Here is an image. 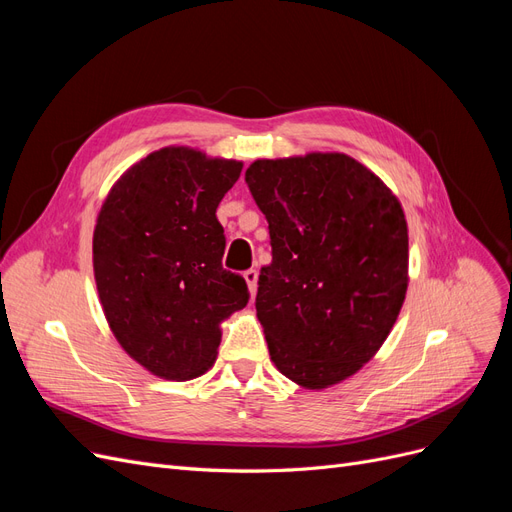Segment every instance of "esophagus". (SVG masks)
<instances>
[{
  "label": "esophagus",
  "mask_w": 512,
  "mask_h": 512,
  "mask_svg": "<svg viewBox=\"0 0 512 512\" xmlns=\"http://www.w3.org/2000/svg\"><path fill=\"white\" fill-rule=\"evenodd\" d=\"M243 277H245V282H247V288H250L252 297H254L256 290H258V271H256V269H247V271L243 273Z\"/></svg>",
  "instance_id": "esophagus-1"
}]
</instances>
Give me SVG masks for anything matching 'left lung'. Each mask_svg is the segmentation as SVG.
<instances>
[{"mask_svg":"<svg viewBox=\"0 0 512 512\" xmlns=\"http://www.w3.org/2000/svg\"><path fill=\"white\" fill-rule=\"evenodd\" d=\"M271 237L256 314L286 378L327 389L389 337L408 288L399 200L344 153L256 160L245 170Z\"/></svg>","mask_w":512,"mask_h":512,"instance_id":"8db88e82","label":"left lung"}]
</instances>
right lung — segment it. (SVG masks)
I'll list each match as a JSON object with an SVG mask.
<instances>
[{"label":"right lung","mask_w":512,"mask_h":512,"mask_svg":"<svg viewBox=\"0 0 512 512\" xmlns=\"http://www.w3.org/2000/svg\"><path fill=\"white\" fill-rule=\"evenodd\" d=\"M241 162L166 147L113 185L94 230V273L121 348L151 374L190 380L213 365L220 322L250 301L222 267L220 200Z\"/></svg>","instance_id":"right-lung-1"}]
</instances>
